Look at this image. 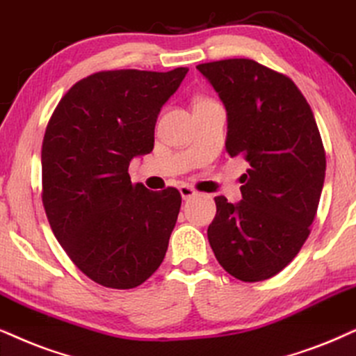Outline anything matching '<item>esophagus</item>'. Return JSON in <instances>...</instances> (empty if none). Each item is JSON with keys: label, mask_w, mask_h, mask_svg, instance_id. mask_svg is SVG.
Listing matches in <instances>:
<instances>
[{"label": "esophagus", "mask_w": 356, "mask_h": 356, "mask_svg": "<svg viewBox=\"0 0 356 356\" xmlns=\"http://www.w3.org/2000/svg\"><path fill=\"white\" fill-rule=\"evenodd\" d=\"M179 191H181V195H182L184 200H188V199H192V197L197 195L195 188L191 187V186H187V184H182V186L179 187Z\"/></svg>", "instance_id": "1"}]
</instances>
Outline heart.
I'll list each match as a JSON object with an SVG mask.
<instances>
[{
    "instance_id": "b5f03b06",
    "label": "heart",
    "mask_w": 356,
    "mask_h": 356,
    "mask_svg": "<svg viewBox=\"0 0 356 356\" xmlns=\"http://www.w3.org/2000/svg\"><path fill=\"white\" fill-rule=\"evenodd\" d=\"M204 102H210V100H207V98H200V100H197V103H204ZM195 103V105H197Z\"/></svg>"
}]
</instances>
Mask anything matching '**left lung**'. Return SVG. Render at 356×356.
Instances as JSON below:
<instances>
[{
    "mask_svg": "<svg viewBox=\"0 0 356 356\" xmlns=\"http://www.w3.org/2000/svg\"><path fill=\"white\" fill-rule=\"evenodd\" d=\"M228 113L225 147L250 164L233 205L215 197L209 241L233 277L258 282L282 271L310 235L325 179V149L298 85L251 60L197 65Z\"/></svg>",
    "mask_w": 356,
    "mask_h": 356,
    "instance_id": "left-lung-1",
    "label": "left lung"
}]
</instances>
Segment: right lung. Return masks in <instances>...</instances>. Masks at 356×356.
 <instances>
[{"label":"right lung","instance_id":"1","mask_svg":"<svg viewBox=\"0 0 356 356\" xmlns=\"http://www.w3.org/2000/svg\"><path fill=\"white\" fill-rule=\"evenodd\" d=\"M102 70L62 97L42 141V205L72 263L98 284L133 289L163 263L181 192H151L128 174L154 147L157 115L186 77Z\"/></svg>","mask_w":356,"mask_h":356}]
</instances>
